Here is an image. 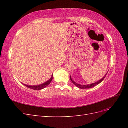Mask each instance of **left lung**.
Listing matches in <instances>:
<instances>
[{
	"instance_id": "left-lung-1",
	"label": "left lung",
	"mask_w": 128,
	"mask_h": 128,
	"mask_svg": "<svg viewBox=\"0 0 128 128\" xmlns=\"http://www.w3.org/2000/svg\"><path fill=\"white\" fill-rule=\"evenodd\" d=\"M106 75H107V74H106L105 75H104V76L103 78H102L101 80H99L98 81H97V82H95V83H92V84H88V85H81V84H77V83H76V82H75L74 81V80L72 79L71 76H70V80H71L72 82L73 83V84H75V86H76L77 87H78V88H93V87L95 86H96V85H98V84H99L100 83H101V82H102V81L104 80V77H106Z\"/></svg>"
}]
</instances>
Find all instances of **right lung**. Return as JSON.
Here are the masks:
<instances>
[{
    "label": "right lung",
    "instance_id": "add662e5",
    "mask_svg": "<svg viewBox=\"0 0 128 128\" xmlns=\"http://www.w3.org/2000/svg\"><path fill=\"white\" fill-rule=\"evenodd\" d=\"M53 75L51 76V77L50 78V79H49L48 81H46V82L38 85V86H28V85H26V84H24V86L26 87H28L29 88H30L32 89H33V90H41V89H42L45 88V87L47 86L48 84H50V83L51 82V81L52 80L53 78Z\"/></svg>",
    "mask_w": 128,
    "mask_h": 128
}]
</instances>
